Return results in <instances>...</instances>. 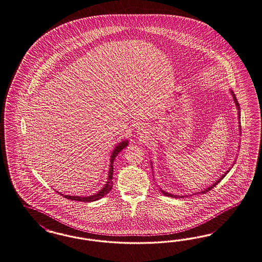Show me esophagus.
<instances>
[{
    "instance_id": "esophagus-1",
    "label": "esophagus",
    "mask_w": 262,
    "mask_h": 262,
    "mask_svg": "<svg viewBox=\"0 0 262 262\" xmlns=\"http://www.w3.org/2000/svg\"><path fill=\"white\" fill-rule=\"evenodd\" d=\"M137 129H138V132H142V133H145V128L143 126H137Z\"/></svg>"
}]
</instances>
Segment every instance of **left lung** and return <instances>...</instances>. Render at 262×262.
<instances>
[{"mask_svg":"<svg viewBox=\"0 0 262 262\" xmlns=\"http://www.w3.org/2000/svg\"><path fill=\"white\" fill-rule=\"evenodd\" d=\"M231 94H232V96H233V99H234L235 103H236V106H237V108H238V110H239V111H238V114H239V117H240V107H239V103H238V100H237V99H236V98H235V95L234 94H233V93H232V92H231ZM229 170H230V169H229ZM229 170H227V171H226V173H225V174H224V175H223V176H222V177H221V178L219 179V180L216 181V182H215V184H214V185L210 186V187H209V188H207L206 190H202V191H200V192H201V193H206V192H207V191H209V190H212V189H213L214 187H216V185H217V184H219V183H220L221 181L223 180V179L225 178V176H226V174H227V173L229 172ZM161 191L163 192L164 195H166V196H170V198H176V199H181V198H186V196H188V195H184V196H183V195H174V194H171V193H167L166 191H164V190H161ZM200 192H199V193H200Z\"/></svg>","mask_w":262,"mask_h":262,"instance_id":"8db88e82","label":"left lung"}]
</instances>
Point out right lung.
<instances>
[{
	"label": "right lung",
	"mask_w": 262,
	"mask_h": 262,
	"mask_svg": "<svg viewBox=\"0 0 262 262\" xmlns=\"http://www.w3.org/2000/svg\"><path fill=\"white\" fill-rule=\"evenodd\" d=\"M127 146V141H123L120 144L118 145L117 147L114 149L113 153L111 155V159H110V168H109L108 178H107V182L104 185V187L99 190L98 193L94 194V195H90V196H71V195H63L62 193H60L61 195H63V198L66 199H71V200H75V201H82V202H92V201H96L99 199L103 198L104 195H106L109 191L112 189L113 187V182H112V177H113V163L115 158L117 157L118 154L120 153L124 148H126ZM58 192V191H57Z\"/></svg>",
	"instance_id": "1"
}]
</instances>
